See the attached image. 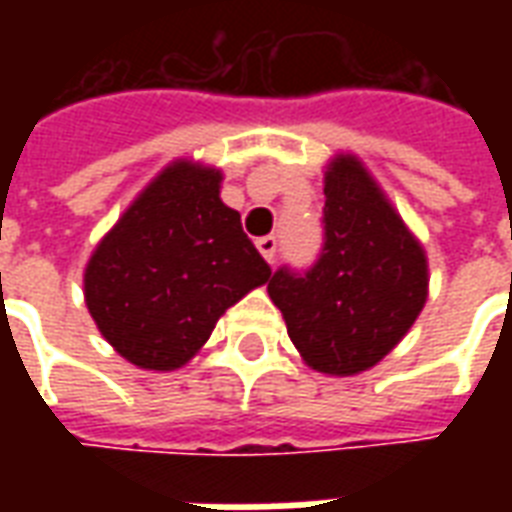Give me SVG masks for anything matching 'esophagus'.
<instances>
[{
  "instance_id": "1",
  "label": "esophagus",
  "mask_w": 512,
  "mask_h": 512,
  "mask_svg": "<svg viewBox=\"0 0 512 512\" xmlns=\"http://www.w3.org/2000/svg\"><path fill=\"white\" fill-rule=\"evenodd\" d=\"M277 246L279 241L274 235H263V238H257V249H260V255L266 257L268 263H274V257H277Z\"/></svg>"
}]
</instances>
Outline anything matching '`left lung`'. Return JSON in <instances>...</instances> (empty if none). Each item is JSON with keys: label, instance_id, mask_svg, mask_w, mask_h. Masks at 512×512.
Listing matches in <instances>:
<instances>
[{"label": "left lung", "instance_id": "1", "mask_svg": "<svg viewBox=\"0 0 512 512\" xmlns=\"http://www.w3.org/2000/svg\"><path fill=\"white\" fill-rule=\"evenodd\" d=\"M323 194L321 255L307 271L277 268L268 296L312 370L354 376L414 326L428 299V260L356 156L326 167Z\"/></svg>", "mask_w": 512, "mask_h": 512}]
</instances>
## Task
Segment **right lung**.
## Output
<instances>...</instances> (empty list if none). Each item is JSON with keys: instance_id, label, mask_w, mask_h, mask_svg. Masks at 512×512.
I'll return each instance as SVG.
<instances>
[{"instance_id": "1", "label": "right lung", "mask_w": 512, "mask_h": 512, "mask_svg": "<svg viewBox=\"0 0 512 512\" xmlns=\"http://www.w3.org/2000/svg\"><path fill=\"white\" fill-rule=\"evenodd\" d=\"M222 172L175 161L136 197L84 268V301L117 354L178 370L271 268L219 197Z\"/></svg>"}]
</instances>
